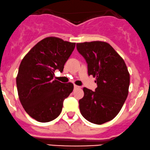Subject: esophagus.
Listing matches in <instances>:
<instances>
[{"label": "esophagus", "instance_id": "34e87169", "mask_svg": "<svg viewBox=\"0 0 150 150\" xmlns=\"http://www.w3.org/2000/svg\"><path fill=\"white\" fill-rule=\"evenodd\" d=\"M74 89H79V88H81V87L76 86V85H74Z\"/></svg>", "mask_w": 150, "mask_h": 150}]
</instances>
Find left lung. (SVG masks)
I'll return each instance as SVG.
<instances>
[{
    "instance_id": "left-lung-1",
    "label": "left lung",
    "mask_w": 150,
    "mask_h": 150,
    "mask_svg": "<svg viewBox=\"0 0 150 150\" xmlns=\"http://www.w3.org/2000/svg\"><path fill=\"white\" fill-rule=\"evenodd\" d=\"M88 64V75L96 77L95 91L83 88L81 113L96 125L110 121L121 110L129 93L130 76L125 61L110 44L95 41L76 44Z\"/></svg>"
}]
</instances>
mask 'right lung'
Returning a JSON list of instances; mask_svg holds the SVG:
<instances>
[{
	"label": "right lung",
	"mask_w": 150,
	"mask_h": 150,
	"mask_svg": "<svg viewBox=\"0 0 150 150\" xmlns=\"http://www.w3.org/2000/svg\"><path fill=\"white\" fill-rule=\"evenodd\" d=\"M76 43L49 37L39 42L25 55L20 64L16 87L24 110L40 122L58 117L63 101L73 91L71 83L53 81L55 70L63 71Z\"/></svg>",
	"instance_id": "add662e5"
}]
</instances>
